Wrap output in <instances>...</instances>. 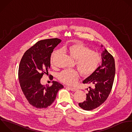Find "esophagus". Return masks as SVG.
<instances>
[{
  "instance_id": "obj_1",
  "label": "esophagus",
  "mask_w": 132,
  "mask_h": 132,
  "mask_svg": "<svg viewBox=\"0 0 132 132\" xmlns=\"http://www.w3.org/2000/svg\"><path fill=\"white\" fill-rule=\"evenodd\" d=\"M68 88L71 90V91H77V89L76 88H73V87H68Z\"/></svg>"
}]
</instances>
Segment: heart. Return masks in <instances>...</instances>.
I'll list each match as a JSON object with an SVG mask.
<instances>
[{
  "instance_id": "obj_1",
  "label": "heart",
  "mask_w": 132,
  "mask_h": 132,
  "mask_svg": "<svg viewBox=\"0 0 132 132\" xmlns=\"http://www.w3.org/2000/svg\"><path fill=\"white\" fill-rule=\"evenodd\" d=\"M64 52L68 53L75 60V64L81 75L88 77L92 74L97 69L101 62V55L85 45L80 41H76L62 48ZM60 53V50L54 51L51 57V63L54 65L56 56ZM79 72L75 69L65 70L60 72L58 76L59 80L68 85L75 84L79 77Z\"/></svg>"
}]
</instances>
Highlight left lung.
Here are the masks:
<instances>
[{"instance_id": "left-lung-1", "label": "left lung", "mask_w": 132, "mask_h": 132, "mask_svg": "<svg viewBox=\"0 0 132 132\" xmlns=\"http://www.w3.org/2000/svg\"><path fill=\"white\" fill-rule=\"evenodd\" d=\"M101 56V65L82 81L84 84L94 85L93 88L89 87L86 101L78 104L85 110H93L102 105L108 97L112 87L116 71L114 58L106 49Z\"/></svg>"}]
</instances>
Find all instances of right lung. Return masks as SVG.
Returning a JSON list of instances; mask_svg holds the SVG:
<instances>
[{"mask_svg":"<svg viewBox=\"0 0 132 132\" xmlns=\"http://www.w3.org/2000/svg\"><path fill=\"white\" fill-rule=\"evenodd\" d=\"M58 38L41 40L27 50L19 68V79L22 90L29 103L37 108H45L54 102L62 84L53 81L51 86L42 85L41 78L48 72L54 49L61 42ZM53 79L52 75L50 77Z\"/></svg>","mask_w":132,"mask_h":132,"instance_id":"right-lung-1","label":"right lung"}]
</instances>
